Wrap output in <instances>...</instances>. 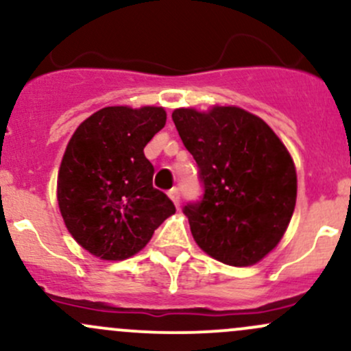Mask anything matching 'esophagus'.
<instances>
[{
  "mask_svg": "<svg viewBox=\"0 0 351 351\" xmlns=\"http://www.w3.org/2000/svg\"><path fill=\"white\" fill-rule=\"evenodd\" d=\"M168 196H169V198H171V202L175 203V206L178 208L180 206V199H182V195H180V191L176 190V188H173V190H169Z\"/></svg>",
  "mask_w": 351,
  "mask_h": 351,
  "instance_id": "obj_1",
  "label": "esophagus"
}]
</instances>
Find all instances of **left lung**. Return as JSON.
I'll use <instances>...</instances> for the list:
<instances>
[{"label": "left lung", "mask_w": 351, "mask_h": 351, "mask_svg": "<svg viewBox=\"0 0 351 351\" xmlns=\"http://www.w3.org/2000/svg\"><path fill=\"white\" fill-rule=\"evenodd\" d=\"M180 138L199 167L202 203L184 206L196 245L232 267H252L276 248L296 205V168L278 134L232 105L176 108Z\"/></svg>", "instance_id": "1"}]
</instances>
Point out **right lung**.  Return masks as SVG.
<instances>
[{"mask_svg": "<svg viewBox=\"0 0 351 351\" xmlns=\"http://www.w3.org/2000/svg\"><path fill=\"white\" fill-rule=\"evenodd\" d=\"M165 123L161 106H106L69 138L58 171V206L76 243L99 260L136 255L175 213L171 199L153 188L155 169L143 153Z\"/></svg>", "mask_w": 351, "mask_h": 351, "instance_id": "add662e5", "label": "right lung"}]
</instances>
